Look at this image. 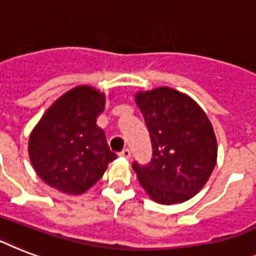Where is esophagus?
<instances>
[{"label":"esophagus","instance_id":"esophagus-1","mask_svg":"<svg viewBox=\"0 0 256 256\" xmlns=\"http://www.w3.org/2000/svg\"><path fill=\"white\" fill-rule=\"evenodd\" d=\"M120 156H124V158H130L132 152H130V150H128V148H124V150L120 152Z\"/></svg>","mask_w":256,"mask_h":256}]
</instances>
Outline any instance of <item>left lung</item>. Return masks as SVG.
Here are the masks:
<instances>
[{
  "instance_id": "1",
  "label": "left lung",
  "mask_w": 256,
  "mask_h": 256,
  "mask_svg": "<svg viewBox=\"0 0 256 256\" xmlns=\"http://www.w3.org/2000/svg\"><path fill=\"white\" fill-rule=\"evenodd\" d=\"M136 100L152 140L148 164H132L148 196L162 204L192 198L216 164V138L207 116L190 96L170 88L138 92Z\"/></svg>"
}]
</instances>
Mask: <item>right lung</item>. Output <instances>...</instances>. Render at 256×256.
Wrapping results in <instances>:
<instances>
[{
    "label": "right lung",
    "instance_id": "1",
    "mask_svg": "<svg viewBox=\"0 0 256 256\" xmlns=\"http://www.w3.org/2000/svg\"><path fill=\"white\" fill-rule=\"evenodd\" d=\"M106 98L88 86H78L57 100L34 128L29 156L38 176L66 194H82L116 158L96 116Z\"/></svg>",
    "mask_w": 256,
    "mask_h": 256
}]
</instances>
